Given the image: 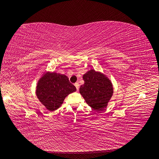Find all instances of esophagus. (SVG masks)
<instances>
[{
    "label": "esophagus",
    "instance_id": "obj_1",
    "mask_svg": "<svg viewBox=\"0 0 159 159\" xmlns=\"http://www.w3.org/2000/svg\"><path fill=\"white\" fill-rule=\"evenodd\" d=\"M74 85H75V86L76 87V90H79V83H76L74 84Z\"/></svg>",
    "mask_w": 159,
    "mask_h": 159
}]
</instances>
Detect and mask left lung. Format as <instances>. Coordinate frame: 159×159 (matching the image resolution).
<instances>
[{
    "instance_id": "left-lung-1",
    "label": "left lung",
    "mask_w": 159,
    "mask_h": 159,
    "mask_svg": "<svg viewBox=\"0 0 159 159\" xmlns=\"http://www.w3.org/2000/svg\"><path fill=\"white\" fill-rule=\"evenodd\" d=\"M84 84L81 85L80 93L87 104L96 111H103L107 107L113 94L111 81L104 74L90 69L83 76Z\"/></svg>"
}]
</instances>
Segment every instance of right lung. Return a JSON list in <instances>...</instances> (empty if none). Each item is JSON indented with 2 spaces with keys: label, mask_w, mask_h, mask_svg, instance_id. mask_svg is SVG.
<instances>
[{
  "label": "right lung",
  "mask_w": 159,
  "mask_h": 159,
  "mask_svg": "<svg viewBox=\"0 0 159 159\" xmlns=\"http://www.w3.org/2000/svg\"><path fill=\"white\" fill-rule=\"evenodd\" d=\"M76 90L66 75L55 72H46L37 83L36 96L46 109H57L65 98Z\"/></svg>",
  "instance_id": "obj_1"
}]
</instances>
